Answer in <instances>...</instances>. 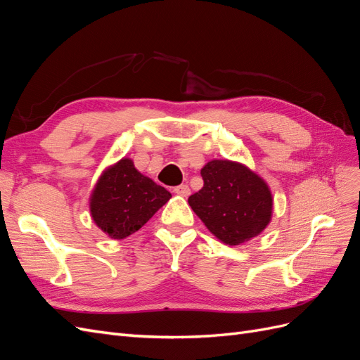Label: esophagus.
<instances>
[{"label": "esophagus", "mask_w": 360, "mask_h": 360, "mask_svg": "<svg viewBox=\"0 0 360 360\" xmlns=\"http://www.w3.org/2000/svg\"><path fill=\"white\" fill-rule=\"evenodd\" d=\"M174 193L180 195V197H189V195H191V189H189L188 184H180V186L174 188Z\"/></svg>", "instance_id": "1"}]
</instances>
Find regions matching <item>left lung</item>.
Segmentation results:
<instances>
[{
    "label": "left lung",
    "instance_id": "1",
    "mask_svg": "<svg viewBox=\"0 0 360 360\" xmlns=\"http://www.w3.org/2000/svg\"><path fill=\"white\" fill-rule=\"evenodd\" d=\"M201 177L204 186L188 201L214 237L237 246L264 231L274 198L258 174L243 163L214 159L202 167Z\"/></svg>",
    "mask_w": 360,
    "mask_h": 360
}]
</instances>
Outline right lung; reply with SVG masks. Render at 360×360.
<instances>
[{
    "label": "right lung",
    "mask_w": 360,
    "mask_h": 360,
    "mask_svg": "<svg viewBox=\"0 0 360 360\" xmlns=\"http://www.w3.org/2000/svg\"><path fill=\"white\" fill-rule=\"evenodd\" d=\"M169 198L165 188L143 176L132 159L123 158L97 180L90 197V212L105 234L122 240L146 225Z\"/></svg>",
    "instance_id": "right-lung-1"
}]
</instances>
